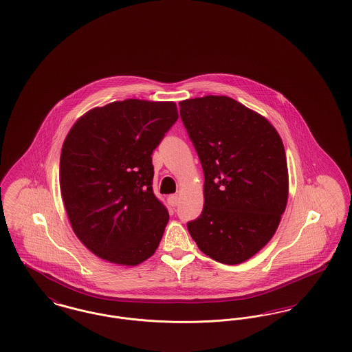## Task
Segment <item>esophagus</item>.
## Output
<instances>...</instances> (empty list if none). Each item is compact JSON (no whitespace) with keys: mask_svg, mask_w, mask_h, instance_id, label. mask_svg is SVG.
Wrapping results in <instances>:
<instances>
[{"mask_svg":"<svg viewBox=\"0 0 352 352\" xmlns=\"http://www.w3.org/2000/svg\"><path fill=\"white\" fill-rule=\"evenodd\" d=\"M168 203L171 206V207H177V206H178V203H179V197H178L177 194L170 195L168 198Z\"/></svg>","mask_w":352,"mask_h":352,"instance_id":"1","label":"esophagus"}]
</instances>
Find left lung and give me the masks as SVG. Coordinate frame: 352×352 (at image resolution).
Instances as JSON below:
<instances>
[{"label": "left lung", "instance_id": "obj_1", "mask_svg": "<svg viewBox=\"0 0 352 352\" xmlns=\"http://www.w3.org/2000/svg\"><path fill=\"white\" fill-rule=\"evenodd\" d=\"M204 173V207L187 223L203 253L240 264L276 232L287 201V165L268 120L227 96L179 102Z\"/></svg>", "mask_w": 352, "mask_h": 352}]
</instances>
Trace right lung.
<instances>
[{"label":"right lung","mask_w":352,"mask_h":352,"mask_svg":"<svg viewBox=\"0 0 352 352\" xmlns=\"http://www.w3.org/2000/svg\"><path fill=\"white\" fill-rule=\"evenodd\" d=\"M178 120L171 101L128 99L95 108L65 140L59 181L72 230L102 260L137 265L168 221L153 192V151Z\"/></svg>","instance_id":"obj_1"}]
</instances>
